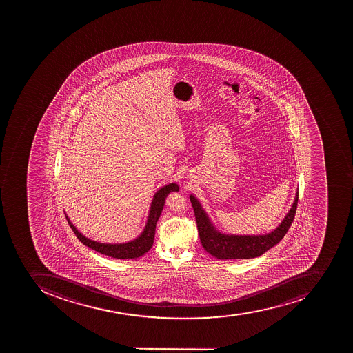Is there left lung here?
Masks as SVG:
<instances>
[{
  "label": "left lung",
  "instance_id": "left-lung-1",
  "mask_svg": "<svg viewBox=\"0 0 353 353\" xmlns=\"http://www.w3.org/2000/svg\"><path fill=\"white\" fill-rule=\"evenodd\" d=\"M298 194L299 193L297 192L294 204L283 222L276 230L265 235H228L221 233L214 228L211 219H208V214L203 210L196 197L190 195L203 248L219 259H248L263 255L281 242L288 232L297 210Z\"/></svg>",
  "mask_w": 353,
  "mask_h": 353
}]
</instances>
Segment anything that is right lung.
Listing matches in <instances>:
<instances>
[{"mask_svg": "<svg viewBox=\"0 0 353 353\" xmlns=\"http://www.w3.org/2000/svg\"><path fill=\"white\" fill-rule=\"evenodd\" d=\"M178 191V184L170 183L168 185H164L163 188L157 192L154 196H153L152 203H151L150 211H149V216H148L145 230L140 234L139 236L134 241H131V242L123 243V244H105V243L96 242V241L87 239V237L83 236L81 232H78L77 228L72 225L70 219L66 215L67 222L70 224L77 239L83 245H86L87 248H92L98 253L109 256L112 259H138V257L145 255L148 250L152 248L154 234H156L157 222H158L159 217L161 215L165 199L171 192Z\"/></svg>", "mask_w": 353, "mask_h": 353, "instance_id": "1", "label": "right lung"}]
</instances>
